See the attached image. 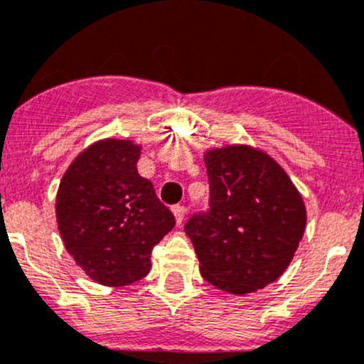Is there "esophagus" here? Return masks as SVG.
Masks as SVG:
<instances>
[{"instance_id":"34e87169","label":"esophagus","mask_w":364,"mask_h":364,"mask_svg":"<svg viewBox=\"0 0 364 364\" xmlns=\"http://www.w3.org/2000/svg\"><path fill=\"white\" fill-rule=\"evenodd\" d=\"M171 210H173V214H175V220H176V223H182V221H184V216H186V213H188V209H186L184 205H173L171 207Z\"/></svg>"}]
</instances>
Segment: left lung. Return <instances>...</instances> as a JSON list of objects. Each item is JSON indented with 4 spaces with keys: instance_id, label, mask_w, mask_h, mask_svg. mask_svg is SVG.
<instances>
[{
    "instance_id": "left-lung-1",
    "label": "left lung",
    "mask_w": 364,
    "mask_h": 364,
    "mask_svg": "<svg viewBox=\"0 0 364 364\" xmlns=\"http://www.w3.org/2000/svg\"><path fill=\"white\" fill-rule=\"evenodd\" d=\"M209 210L184 230L214 288L247 295L279 279L306 230V205L288 173L247 144L205 151Z\"/></svg>"
}]
</instances>
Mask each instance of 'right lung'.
Here are the masks:
<instances>
[{
  "instance_id": "1",
  "label": "right lung",
  "mask_w": 364,
  "mask_h": 364,
  "mask_svg": "<svg viewBox=\"0 0 364 364\" xmlns=\"http://www.w3.org/2000/svg\"><path fill=\"white\" fill-rule=\"evenodd\" d=\"M139 155L134 141H98L71 162L58 186L55 213L65 250L110 288L146 277L151 250L175 227L154 184L137 173Z\"/></svg>"
}]
</instances>
